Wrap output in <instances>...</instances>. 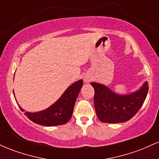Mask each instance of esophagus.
I'll return each instance as SVG.
<instances>
[{"mask_svg":"<svg viewBox=\"0 0 159 159\" xmlns=\"http://www.w3.org/2000/svg\"><path fill=\"white\" fill-rule=\"evenodd\" d=\"M84 82H86V83H88V82H90V78L87 77V76H85V77L84 78Z\"/></svg>","mask_w":159,"mask_h":159,"instance_id":"34e87169","label":"esophagus"}]
</instances>
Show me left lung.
Wrapping results in <instances>:
<instances>
[{
    "mask_svg": "<svg viewBox=\"0 0 159 159\" xmlns=\"http://www.w3.org/2000/svg\"><path fill=\"white\" fill-rule=\"evenodd\" d=\"M93 87L94 105L96 115L100 121L106 123H120L132 119L141 107L149 86L146 81L141 88L127 95H119L108 87L98 83L92 82Z\"/></svg>",
    "mask_w": 159,
    "mask_h": 159,
    "instance_id": "1",
    "label": "left lung"
}]
</instances>
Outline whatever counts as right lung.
<instances>
[{
    "label": "right lung",
    "mask_w": 159,
    "mask_h": 159,
    "mask_svg": "<svg viewBox=\"0 0 159 159\" xmlns=\"http://www.w3.org/2000/svg\"><path fill=\"white\" fill-rule=\"evenodd\" d=\"M82 86V80L75 82L66 90L61 97L48 108L35 113L25 112V114L34 123L44 126L63 125L72 117L75 102ZM19 107L21 111H25L21 107Z\"/></svg>",
    "instance_id": "obj_1"
}]
</instances>
